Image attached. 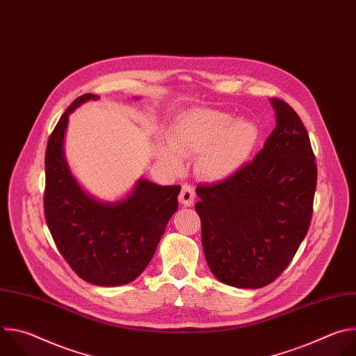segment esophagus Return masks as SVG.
<instances>
[{
    "label": "esophagus",
    "mask_w": 356,
    "mask_h": 356,
    "mask_svg": "<svg viewBox=\"0 0 356 356\" xmlns=\"http://www.w3.org/2000/svg\"><path fill=\"white\" fill-rule=\"evenodd\" d=\"M194 197H195V195H194V188H193L190 184H183V186H181L180 195H179L180 204H183L184 207H190V206H193Z\"/></svg>",
    "instance_id": "1"
}]
</instances>
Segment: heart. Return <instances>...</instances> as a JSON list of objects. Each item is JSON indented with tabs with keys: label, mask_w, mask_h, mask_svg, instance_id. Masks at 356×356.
<instances>
[{
	"label": "heart",
	"mask_w": 356,
	"mask_h": 356,
	"mask_svg": "<svg viewBox=\"0 0 356 356\" xmlns=\"http://www.w3.org/2000/svg\"><path fill=\"white\" fill-rule=\"evenodd\" d=\"M261 129L248 118H236L211 108H191L179 114L156 142V159L173 172L184 166V156L200 155L197 169L211 181H222L239 172L252 156Z\"/></svg>",
	"instance_id": "heart-1"
}]
</instances>
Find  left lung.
<instances>
[{"instance_id": "8db88e82", "label": "left lung", "mask_w": 356, "mask_h": 356, "mask_svg": "<svg viewBox=\"0 0 356 356\" xmlns=\"http://www.w3.org/2000/svg\"><path fill=\"white\" fill-rule=\"evenodd\" d=\"M269 101L276 127L264 149L232 177L195 188L206 261L220 282L238 289L272 283L313 216L317 166L309 134L287 103Z\"/></svg>"}]
</instances>
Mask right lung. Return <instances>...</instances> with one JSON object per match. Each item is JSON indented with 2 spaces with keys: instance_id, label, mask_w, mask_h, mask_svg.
<instances>
[{
  "instance_id": "right-lung-1",
  "label": "right lung",
  "mask_w": 356,
  "mask_h": 356,
  "mask_svg": "<svg viewBox=\"0 0 356 356\" xmlns=\"http://www.w3.org/2000/svg\"><path fill=\"white\" fill-rule=\"evenodd\" d=\"M97 94H83L50 135L46 156L44 216L60 253L72 269L95 286L135 280L154 258L169 220L179 209L180 186H161L139 177L121 198L104 201L86 191L66 159L69 117Z\"/></svg>"
}]
</instances>
